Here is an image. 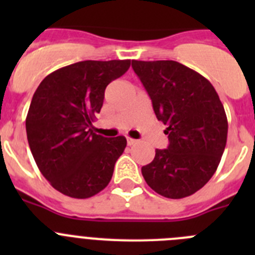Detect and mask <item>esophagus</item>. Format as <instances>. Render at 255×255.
I'll return each instance as SVG.
<instances>
[{
  "label": "esophagus",
  "instance_id": "34e87169",
  "mask_svg": "<svg viewBox=\"0 0 255 255\" xmlns=\"http://www.w3.org/2000/svg\"><path fill=\"white\" fill-rule=\"evenodd\" d=\"M138 143V140H135V139H131V138H128V145H135V144Z\"/></svg>",
  "mask_w": 255,
  "mask_h": 255
}]
</instances>
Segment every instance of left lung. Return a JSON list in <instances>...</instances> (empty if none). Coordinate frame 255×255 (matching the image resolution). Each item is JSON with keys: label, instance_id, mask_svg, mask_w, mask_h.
I'll use <instances>...</instances> for the list:
<instances>
[{"label": "left lung", "instance_id": "obj_1", "mask_svg": "<svg viewBox=\"0 0 255 255\" xmlns=\"http://www.w3.org/2000/svg\"><path fill=\"white\" fill-rule=\"evenodd\" d=\"M131 66L170 141L141 167L144 180L162 197L194 194L213 176L226 147L224 105L209 80L176 61L132 60Z\"/></svg>", "mask_w": 255, "mask_h": 255}]
</instances>
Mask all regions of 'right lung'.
<instances>
[{"label": "right lung", "mask_w": 255, "mask_h": 255, "mask_svg": "<svg viewBox=\"0 0 255 255\" xmlns=\"http://www.w3.org/2000/svg\"><path fill=\"white\" fill-rule=\"evenodd\" d=\"M130 60L80 61L56 70L37 88L25 126L38 168L56 190L85 199L108 185L125 136L92 131L105 91L129 70Z\"/></svg>", "instance_id": "obj_1"}]
</instances>
